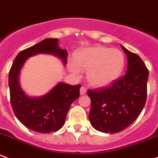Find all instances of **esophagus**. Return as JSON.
Segmentation results:
<instances>
[{"mask_svg":"<svg viewBox=\"0 0 158 158\" xmlns=\"http://www.w3.org/2000/svg\"><path fill=\"white\" fill-rule=\"evenodd\" d=\"M86 93V87H84V86H82V87L80 88V94L83 95V94H85Z\"/></svg>","mask_w":158,"mask_h":158,"instance_id":"esophagus-1","label":"esophagus"}]
</instances>
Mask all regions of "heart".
<instances>
[{
  "instance_id": "heart-1",
  "label": "heart",
  "mask_w": 158,
  "mask_h": 158,
  "mask_svg": "<svg viewBox=\"0 0 158 158\" xmlns=\"http://www.w3.org/2000/svg\"><path fill=\"white\" fill-rule=\"evenodd\" d=\"M74 61L80 69L86 71V79L94 87L109 86L120 77L124 67V56L121 51L101 45L79 51ZM70 71L77 76L79 70L74 64Z\"/></svg>"
}]
</instances>
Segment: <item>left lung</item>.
Listing matches in <instances>:
<instances>
[{"mask_svg":"<svg viewBox=\"0 0 158 158\" xmlns=\"http://www.w3.org/2000/svg\"><path fill=\"white\" fill-rule=\"evenodd\" d=\"M121 48L127 58L126 74L110 86L87 91L91 101L89 122L104 133H118L127 128L146 104L148 69L137 54L123 45Z\"/></svg>","mask_w":158,"mask_h":158,"instance_id":"8db88e82","label":"left lung"}]
</instances>
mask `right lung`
Here are the masks:
<instances>
[{
    "mask_svg": "<svg viewBox=\"0 0 158 158\" xmlns=\"http://www.w3.org/2000/svg\"><path fill=\"white\" fill-rule=\"evenodd\" d=\"M39 53L54 55L66 65L68 52L60 48L57 38H46L21 51L8 75L10 101L15 116L25 127L40 133H50L63 127L71 105L79 97L81 86L59 82L43 96L27 95L19 84V73L27 60Z\"/></svg>",
    "mask_w": 158,
    "mask_h": 158,
    "instance_id": "1",
    "label": "right lung"
}]
</instances>
